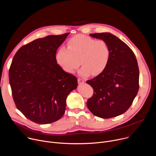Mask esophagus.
I'll list each match as a JSON object with an SVG mask.
<instances>
[{"instance_id": "obj_1", "label": "esophagus", "mask_w": 156, "mask_h": 156, "mask_svg": "<svg viewBox=\"0 0 156 156\" xmlns=\"http://www.w3.org/2000/svg\"><path fill=\"white\" fill-rule=\"evenodd\" d=\"M78 84H83L84 83V81L83 79H81L80 78H78Z\"/></svg>"}]
</instances>
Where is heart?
<instances>
[{
    "mask_svg": "<svg viewBox=\"0 0 156 156\" xmlns=\"http://www.w3.org/2000/svg\"><path fill=\"white\" fill-rule=\"evenodd\" d=\"M110 58V50L105 41L84 35L72 37L67 43V49L62 47L55 54L57 63L68 73H73L81 63L83 66L79 73L83 76L102 73L107 68Z\"/></svg>",
    "mask_w": 156,
    "mask_h": 156,
    "instance_id": "obj_1",
    "label": "heart"
}]
</instances>
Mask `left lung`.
Returning <instances> with one entry per match:
<instances>
[{
  "label": "left lung",
  "instance_id": "1",
  "mask_svg": "<svg viewBox=\"0 0 156 156\" xmlns=\"http://www.w3.org/2000/svg\"><path fill=\"white\" fill-rule=\"evenodd\" d=\"M90 36L107 42L110 58L102 73L86 81L94 90V94L87 101V107L98 117H115L126 112L138 92L137 60L129 46L115 35L102 33Z\"/></svg>",
  "mask_w": 156,
  "mask_h": 156
}]
</instances>
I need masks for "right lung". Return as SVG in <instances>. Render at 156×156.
<instances>
[{
    "label": "right lung",
    "instance_id": "1",
    "mask_svg": "<svg viewBox=\"0 0 156 156\" xmlns=\"http://www.w3.org/2000/svg\"><path fill=\"white\" fill-rule=\"evenodd\" d=\"M69 33L37 39L20 48L9 69V81L16 108L38 124L59 120L66 99L78 85L74 75L63 71L55 59L57 49Z\"/></svg>",
    "mask_w": 156,
    "mask_h": 156
}]
</instances>
